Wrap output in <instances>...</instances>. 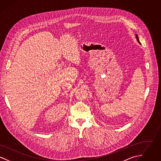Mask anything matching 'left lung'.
<instances>
[{
  "mask_svg": "<svg viewBox=\"0 0 161 161\" xmlns=\"http://www.w3.org/2000/svg\"><path fill=\"white\" fill-rule=\"evenodd\" d=\"M136 40H137V41H138V42L140 43V42H139V38H138V36L137 34H136Z\"/></svg>",
  "mask_w": 161,
  "mask_h": 161,
  "instance_id": "8db88e82",
  "label": "left lung"
}]
</instances>
